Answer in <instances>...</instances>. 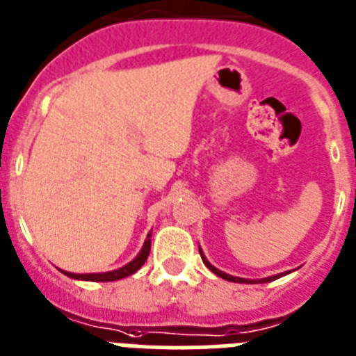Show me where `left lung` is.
<instances>
[{
	"instance_id": "obj_1",
	"label": "left lung",
	"mask_w": 356,
	"mask_h": 356,
	"mask_svg": "<svg viewBox=\"0 0 356 356\" xmlns=\"http://www.w3.org/2000/svg\"><path fill=\"white\" fill-rule=\"evenodd\" d=\"M198 252H200V257L202 261H204V264L209 268L211 271H213L214 275H218V277H222L223 280H229V282H238V284H266V282H273L277 280V278L284 277V275H289L291 271H284V273H277V275H271V277H266V278H257V280H252V278H241V277H234V275H229L225 273V271L218 270V268H214L213 264H211L209 261L206 259V255H204V252H202V248L198 246Z\"/></svg>"
}]
</instances>
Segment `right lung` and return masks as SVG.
Segmentation results:
<instances>
[{"label":"right lung","instance_id":"right-lung-1","mask_svg":"<svg viewBox=\"0 0 356 356\" xmlns=\"http://www.w3.org/2000/svg\"><path fill=\"white\" fill-rule=\"evenodd\" d=\"M152 232V230H150ZM147 234V239L143 243L142 250H140V254L133 259L131 262H127L126 266L122 268H118V270L113 271H104V273H70V271L65 270H60L63 275L67 277L74 278V280H86V282H115V280H120V278H126L129 275L136 273V271L145 264L147 257H149V252H150V238H152V234Z\"/></svg>","mask_w":356,"mask_h":356}]
</instances>
